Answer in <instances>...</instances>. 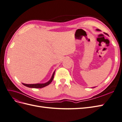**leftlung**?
Masks as SVG:
<instances>
[{
	"label": "left lung",
	"instance_id": "left-lung-1",
	"mask_svg": "<svg viewBox=\"0 0 122 122\" xmlns=\"http://www.w3.org/2000/svg\"><path fill=\"white\" fill-rule=\"evenodd\" d=\"M97 31H99L100 30H99V29H97Z\"/></svg>",
	"mask_w": 122,
	"mask_h": 122
}]
</instances>
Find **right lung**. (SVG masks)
<instances>
[{
	"instance_id": "right-lung-1",
	"label": "right lung",
	"mask_w": 122,
	"mask_h": 122,
	"mask_svg": "<svg viewBox=\"0 0 122 122\" xmlns=\"http://www.w3.org/2000/svg\"><path fill=\"white\" fill-rule=\"evenodd\" d=\"M55 73V71H54V73H53L51 79H50V80L48 81L47 82H46V83H36V84H29V85H28V84H25V83H23V85H24V86H26L29 87V88H44V87H45L49 85V84L52 82V81L53 79H54V77Z\"/></svg>"
}]
</instances>
